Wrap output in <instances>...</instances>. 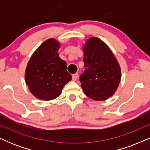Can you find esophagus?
<instances>
[{
  "mask_svg": "<svg viewBox=\"0 0 150 150\" xmlns=\"http://www.w3.org/2000/svg\"><path fill=\"white\" fill-rule=\"evenodd\" d=\"M78 79V74H74L72 75V80L74 81H76Z\"/></svg>",
  "mask_w": 150,
  "mask_h": 150,
  "instance_id": "1",
  "label": "esophagus"
}]
</instances>
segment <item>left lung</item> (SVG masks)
Returning <instances> with one entry per match:
<instances>
[{
  "instance_id": "obj_1",
  "label": "left lung",
  "mask_w": 150,
  "mask_h": 150,
  "mask_svg": "<svg viewBox=\"0 0 150 150\" xmlns=\"http://www.w3.org/2000/svg\"><path fill=\"white\" fill-rule=\"evenodd\" d=\"M84 73L80 82L84 93L94 100H105L113 95L121 80V68L112 51L99 38L92 37L83 48Z\"/></svg>"
}]
</instances>
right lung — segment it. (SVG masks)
Listing matches in <instances>:
<instances>
[{
    "instance_id": "add662e5",
    "label": "right lung",
    "mask_w": 150,
    "mask_h": 150,
    "mask_svg": "<svg viewBox=\"0 0 150 150\" xmlns=\"http://www.w3.org/2000/svg\"><path fill=\"white\" fill-rule=\"evenodd\" d=\"M60 44L48 39L35 50L25 71L26 83L38 99L51 100L60 96L65 84L71 80L67 63L59 56Z\"/></svg>"
}]
</instances>
